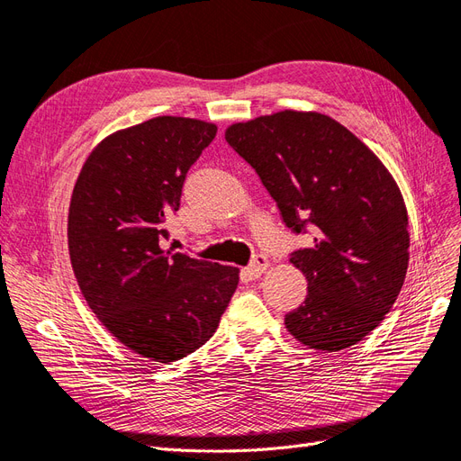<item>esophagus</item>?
Returning <instances> with one entry per match:
<instances>
[{"instance_id":"34e87169","label":"esophagus","mask_w":461,"mask_h":461,"mask_svg":"<svg viewBox=\"0 0 461 461\" xmlns=\"http://www.w3.org/2000/svg\"><path fill=\"white\" fill-rule=\"evenodd\" d=\"M267 266H269V262H267V258L264 257V254H257V257H254V260L250 262V266L247 267V271H249L250 277H260L264 271L267 269Z\"/></svg>"}]
</instances>
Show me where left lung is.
<instances>
[{"mask_svg":"<svg viewBox=\"0 0 461 461\" xmlns=\"http://www.w3.org/2000/svg\"><path fill=\"white\" fill-rule=\"evenodd\" d=\"M257 170L285 224L312 228L293 252L308 296L285 315L300 344L339 351L370 334L393 308L408 267V214L395 178L365 142L319 112L283 110L226 129Z\"/></svg>","mask_w":461,"mask_h":461,"instance_id":"left-lung-1","label":"left lung"}]
</instances>
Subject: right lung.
I'll return each mask as SVG.
<instances>
[{"instance_id":"right-lung-1","label":"right lung","mask_w":461,"mask_h":461,"mask_svg":"<svg viewBox=\"0 0 461 461\" xmlns=\"http://www.w3.org/2000/svg\"><path fill=\"white\" fill-rule=\"evenodd\" d=\"M216 129L176 115L119 129L93 148L72 192L68 250L79 291L112 336L156 363L207 344L240 283V267L159 245Z\"/></svg>"}]
</instances>
